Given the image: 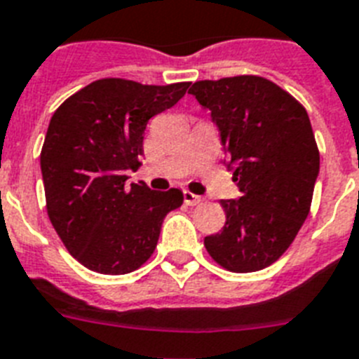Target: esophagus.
<instances>
[{"mask_svg":"<svg viewBox=\"0 0 359 359\" xmlns=\"http://www.w3.org/2000/svg\"><path fill=\"white\" fill-rule=\"evenodd\" d=\"M183 200H185L187 205H198V203H201V201H203V198L198 196V194H194V192H191V191H185L183 192Z\"/></svg>","mask_w":359,"mask_h":359,"instance_id":"1","label":"esophagus"}]
</instances>
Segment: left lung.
Wrapping results in <instances>:
<instances>
[{
	"label": "left lung",
	"instance_id": "8db88e82",
	"mask_svg": "<svg viewBox=\"0 0 359 359\" xmlns=\"http://www.w3.org/2000/svg\"><path fill=\"white\" fill-rule=\"evenodd\" d=\"M220 130L238 200H222L226 226L205 236L216 264L251 273L279 260L312 205L319 150L304 106L257 75L198 80L189 90Z\"/></svg>",
	"mask_w": 359,
	"mask_h": 359
}]
</instances>
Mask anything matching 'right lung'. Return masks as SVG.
<instances>
[{
    "instance_id": "add662e5",
    "label": "right lung",
    "mask_w": 359,
    "mask_h": 359,
    "mask_svg": "<svg viewBox=\"0 0 359 359\" xmlns=\"http://www.w3.org/2000/svg\"><path fill=\"white\" fill-rule=\"evenodd\" d=\"M191 82L95 80L58 106L41 147L49 220L80 264L104 275L135 271L152 257L163 218L183 203L180 189L126 185L139 168L147 123L172 108Z\"/></svg>"
}]
</instances>
